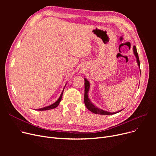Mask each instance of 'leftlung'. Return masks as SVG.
<instances>
[{"label": "left lung", "instance_id": "8db88e82", "mask_svg": "<svg viewBox=\"0 0 156 156\" xmlns=\"http://www.w3.org/2000/svg\"><path fill=\"white\" fill-rule=\"evenodd\" d=\"M133 52L134 54L136 56V61L138 63V66H140V60H139V57H138V54L137 53V51H136V48L135 46H133ZM89 87H90V84L89 82L87 80L86 78H85V95H84V102L85 104L86 105L87 108L91 112L95 113V114H104V115H111V114H116L118 113L120 111H121L122 110L119 111V112H109L108 111H105L104 110H102L101 109L97 108L96 106H95L92 102L91 101H90V99H88V92L89 90Z\"/></svg>", "mask_w": 156, "mask_h": 156}]
</instances>
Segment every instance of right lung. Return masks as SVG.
I'll list each match as a JSON object with an SVG mask.
<instances>
[{"label":"right lung","mask_w":156,"mask_h":156,"mask_svg":"<svg viewBox=\"0 0 156 156\" xmlns=\"http://www.w3.org/2000/svg\"><path fill=\"white\" fill-rule=\"evenodd\" d=\"M64 91V90H63ZM63 91L61 95V96L59 97V98L58 99V100H57L55 103H54L53 104L49 105V106H47V107H45V108H41V109H37L38 111H45V110H49V109H54V108H55L56 107H57L58 106V105L59 104L61 101V99H62V94H63Z\"/></svg>","instance_id":"right-lung-1"}]
</instances>
